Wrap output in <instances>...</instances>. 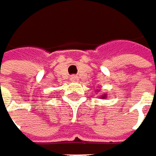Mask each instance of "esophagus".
Wrapping results in <instances>:
<instances>
[{"instance_id":"esophagus-1","label":"esophagus","mask_w":156,"mask_h":156,"mask_svg":"<svg viewBox=\"0 0 156 156\" xmlns=\"http://www.w3.org/2000/svg\"><path fill=\"white\" fill-rule=\"evenodd\" d=\"M70 80L73 81V82H76V81H79V77H77L76 76H72L70 77Z\"/></svg>"}]
</instances>
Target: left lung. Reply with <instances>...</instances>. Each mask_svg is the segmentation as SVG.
<instances>
[{
  "mask_svg": "<svg viewBox=\"0 0 156 156\" xmlns=\"http://www.w3.org/2000/svg\"><path fill=\"white\" fill-rule=\"evenodd\" d=\"M106 97H107V94H103V95H101V99H103V100H104V99H106Z\"/></svg>",
  "mask_w": 156,
  "mask_h": 156,
  "instance_id": "8db88e82",
  "label": "left lung"
}]
</instances>
